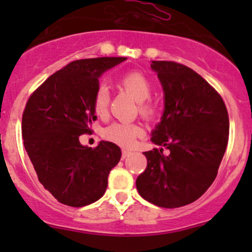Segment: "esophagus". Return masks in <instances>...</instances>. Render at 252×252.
<instances>
[{"label": "esophagus", "mask_w": 252, "mask_h": 252, "mask_svg": "<svg viewBox=\"0 0 252 252\" xmlns=\"http://www.w3.org/2000/svg\"><path fill=\"white\" fill-rule=\"evenodd\" d=\"M129 155H131V151H129V150H123V151H122V157H123V158L128 157Z\"/></svg>", "instance_id": "34e87169"}]
</instances>
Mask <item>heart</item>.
Masks as SVG:
<instances>
[{
	"label": "heart",
	"instance_id": "obj_1",
	"mask_svg": "<svg viewBox=\"0 0 252 252\" xmlns=\"http://www.w3.org/2000/svg\"><path fill=\"white\" fill-rule=\"evenodd\" d=\"M118 84L139 102V112L144 118L151 119L156 116L157 108L150 96L152 86L150 80L140 72H129L119 78ZM110 103V93L106 86H100L96 90L93 100V107L97 116H105ZM106 140L114 142L122 147H131L139 136L142 135V129L136 124L112 123L105 128L102 133Z\"/></svg>",
	"mask_w": 252,
	"mask_h": 252
}]
</instances>
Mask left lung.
Returning <instances> with one entry per match:
<instances>
[{"instance_id": "1", "label": "left lung", "mask_w": 252, "mask_h": 252, "mask_svg": "<svg viewBox=\"0 0 252 252\" xmlns=\"http://www.w3.org/2000/svg\"><path fill=\"white\" fill-rule=\"evenodd\" d=\"M164 93L161 123L151 141L163 149L144 152L147 166L136 179L142 199L164 208L196 201L217 177L229 136V117L220 94L191 68L152 61Z\"/></svg>"}]
</instances>
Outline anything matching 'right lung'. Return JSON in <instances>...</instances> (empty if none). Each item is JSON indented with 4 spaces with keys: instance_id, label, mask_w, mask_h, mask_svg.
<instances>
[{
    "instance_id": "obj_1",
    "label": "right lung",
    "mask_w": 252,
    "mask_h": 252,
    "mask_svg": "<svg viewBox=\"0 0 252 252\" xmlns=\"http://www.w3.org/2000/svg\"><path fill=\"white\" fill-rule=\"evenodd\" d=\"M126 57L73 61L48 77L30 95L22 118V136L39 182L60 201L83 207L97 201L107 189L111 169L122 151L100 141L83 146L79 136L91 131L97 117L93 107L98 78Z\"/></svg>"
}]
</instances>
